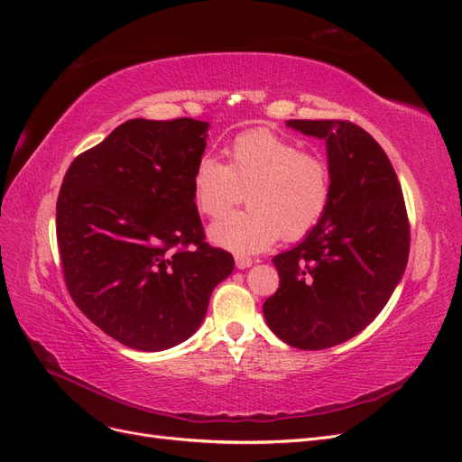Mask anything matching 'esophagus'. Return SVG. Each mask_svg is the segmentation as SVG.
Masks as SVG:
<instances>
[{
	"label": "esophagus",
	"mask_w": 462,
	"mask_h": 462,
	"mask_svg": "<svg viewBox=\"0 0 462 462\" xmlns=\"http://www.w3.org/2000/svg\"><path fill=\"white\" fill-rule=\"evenodd\" d=\"M254 265V259L252 257H245V255H236V267L238 269H247Z\"/></svg>",
	"instance_id": "34e87169"
}]
</instances>
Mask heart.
Instances as JSON below:
<instances>
[{
  "instance_id": "1",
  "label": "heart",
  "mask_w": 462,
  "mask_h": 462,
  "mask_svg": "<svg viewBox=\"0 0 462 462\" xmlns=\"http://www.w3.org/2000/svg\"><path fill=\"white\" fill-rule=\"evenodd\" d=\"M228 162L203 154L191 186L199 213L222 218L244 201V213L210 228V240L232 252H261L276 240H300L331 203V170L318 152L300 151L292 139L267 129L245 131L226 147Z\"/></svg>"
}]
</instances>
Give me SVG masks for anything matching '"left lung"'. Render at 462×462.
<instances>
[{
  "label": "left lung",
  "instance_id": "obj_1",
  "mask_svg": "<svg viewBox=\"0 0 462 462\" xmlns=\"http://www.w3.org/2000/svg\"><path fill=\"white\" fill-rule=\"evenodd\" d=\"M325 139L331 203L321 222L273 263L281 286L263 304L271 331L300 350L340 345L370 325L402 279L411 224L379 143L345 120H288Z\"/></svg>",
  "mask_w": 462,
  "mask_h": 462
}]
</instances>
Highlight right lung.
Returning <instances> with one entry per match:
<instances>
[{"label": "right lung", "instance_id": "add662e5", "mask_svg": "<svg viewBox=\"0 0 462 462\" xmlns=\"http://www.w3.org/2000/svg\"><path fill=\"white\" fill-rule=\"evenodd\" d=\"M207 122L129 120L65 172L56 232L77 308L122 345L158 352L189 338L234 257L205 242L191 176Z\"/></svg>", "mask_w": 462, "mask_h": 462}]
</instances>
